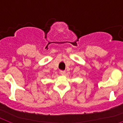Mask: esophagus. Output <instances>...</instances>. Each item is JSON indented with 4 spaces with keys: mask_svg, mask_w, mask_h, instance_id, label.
I'll return each mask as SVG.
<instances>
[{
    "mask_svg": "<svg viewBox=\"0 0 123 123\" xmlns=\"http://www.w3.org/2000/svg\"><path fill=\"white\" fill-rule=\"evenodd\" d=\"M60 74L62 75H65V74H66V72H65V71H63V70H61V71H60Z\"/></svg>",
    "mask_w": 123,
    "mask_h": 123,
    "instance_id": "esophagus-1",
    "label": "esophagus"
}]
</instances>
